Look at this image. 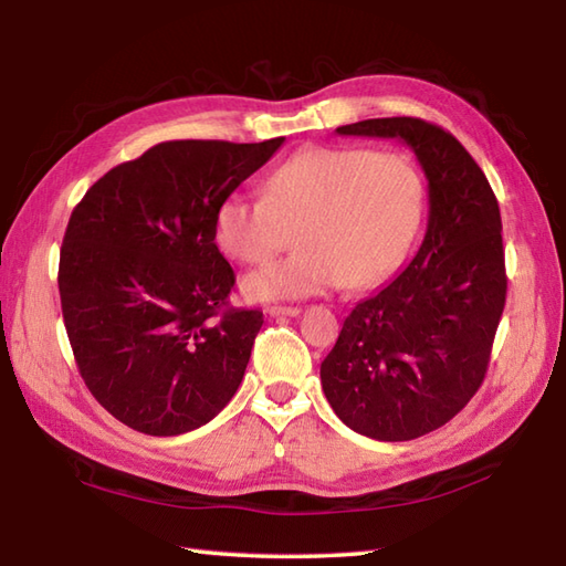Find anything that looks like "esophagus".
Instances as JSON below:
<instances>
[{"mask_svg":"<svg viewBox=\"0 0 566 566\" xmlns=\"http://www.w3.org/2000/svg\"><path fill=\"white\" fill-rule=\"evenodd\" d=\"M264 314H268V316H298V314H302V308H298V306H268V308H264Z\"/></svg>","mask_w":566,"mask_h":566,"instance_id":"obj_1","label":"esophagus"}]
</instances>
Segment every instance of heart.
<instances>
[{"mask_svg":"<svg viewBox=\"0 0 566 566\" xmlns=\"http://www.w3.org/2000/svg\"><path fill=\"white\" fill-rule=\"evenodd\" d=\"M423 213V179L399 153L311 148L284 163L262 197L228 195L213 216L216 243L238 262L296 252L243 280L252 302L379 284L399 268Z\"/></svg>","mask_w":566,"mask_h":566,"instance_id":"b5f03b06","label":"heart"}]
</instances>
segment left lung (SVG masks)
Returning <instances> with one entry per match:
<instances>
[{
	"label": "left lung",
	"instance_id": "1",
	"mask_svg": "<svg viewBox=\"0 0 566 566\" xmlns=\"http://www.w3.org/2000/svg\"><path fill=\"white\" fill-rule=\"evenodd\" d=\"M340 136L399 138L428 179V228L399 276L345 318L321 384L347 428L403 442L448 423L482 387L506 304L501 211L482 167L423 118H367Z\"/></svg>",
	"mask_w": 566,
	"mask_h": 566
}]
</instances>
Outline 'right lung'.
<instances>
[{
	"instance_id": "right-lung-1",
	"label": "right lung",
	"mask_w": 566,
	"mask_h": 566,
	"mask_svg": "<svg viewBox=\"0 0 566 566\" xmlns=\"http://www.w3.org/2000/svg\"><path fill=\"white\" fill-rule=\"evenodd\" d=\"M282 143H158L72 211L57 270L65 331L87 389L124 426L182 436L238 391L262 311L223 308L235 274L213 216Z\"/></svg>"
}]
</instances>
